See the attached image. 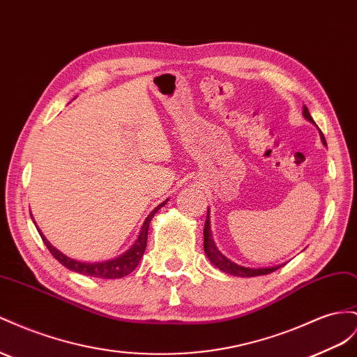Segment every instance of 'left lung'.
<instances>
[{
    "label": "left lung",
    "mask_w": 357,
    "mask_h": 357,
    "mask_svg": "<svg viewBox=\"0 0 357 357\" xmlns=\"http://www.w3.org/2000/svg\"><path fill=\"white\" fill-rule=\"evenodd\" d=\"M303 115H305L306 120H310L311 123H314L311 114H310V111H307L306 107L303 108ZM320 133H321V130H320ZM321 139H323V144H326L323 133H321ZM204 250H206V254H207V257H208L211 263H213L218 268H220L222 272L229 273L233 276H242V278L261 276V275L272 273V272L278 271L279 267H281V266H275V267H266V268H249V267H243V266H238L233 261H229V259L225 255H222V252H219V249L216 248V245L213 242V237H211V229H210L208 215H207L206 224H204Z\"/></svg>",
    "instance_id": "8db88e82"
}]
</instances>
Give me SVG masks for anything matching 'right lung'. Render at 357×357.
Listing matches in <instances>:
<instances>
[{
  "label": "right lung",
  "mask_w": 357,
  "mask_h": 357,
  "mask_svg": "<svg viewBox=\"0 0 357 357\" xmlns=\"http://www.w3.org/2000/svg\"><path fill=\"white\" fill-rule=\"evenodd\" d=\"M165 204H167V201L162 202V204H159L147 216V219L144 220V225L141 228L138 240L135 242V245L128 250L126 254H123L114 259H109V261H103V263H82V261H76V259L66 257L64 254L60 252L59 249H55L50 242H47L46 237L40 233V229L37 228V231H38V234H40L46 248L50 249L52 257L55 259H59V263H61L64 267L69 268V271H73L76 273H81L85 276H94V278H102V279H117V278H123V276L129 275L130 272L135 271V268H137L138 263L141 261V258L144 255V250H146V248H147V234H149V225L151 222V218L155 216L156 211Z\"/></svg>",
  "instance_id": "add662e5"
}]
</instances>
